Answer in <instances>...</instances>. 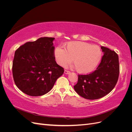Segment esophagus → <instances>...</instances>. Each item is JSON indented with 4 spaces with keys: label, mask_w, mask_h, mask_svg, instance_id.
<instances>
[{
    "label": "esophagus",
    "mask_w": 132,
    "mask_h": 132,
    "mask_svg": "<svg viewBox=\"0 0 132 132\" xmlns=\"http://www.w3.org/2000/svg\"><path fill=\"white\" fill-rule=\"evenodd\" d=\"M70 72L69 71H68V70H64V73L65 74H69Z\"/></svg>",
    "instance_id": "esophagus-1"
}]
</instances>
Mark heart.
I'll use <instances>...</instances> for the list:
<instances>
[{
  "label": "heart",
  "instance_id": "1",
  "mask_svg": "<svg viewBox=\"0 0 132 132\" xmlns=\"http://www.w3.org/2000/svg\"><path fill=\"white\" fill-rule=\"evenodd\" d=\"M65 50L58 47L54 50V56L59 65L65 66L71 62L76 70L80 74L93 71L101 59L102 52L98 46L81 41L67 43Z\"/></svg>",
  "mask_w": 132,
  "mask_h": 132
}]
</instances>
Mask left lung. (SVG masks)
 Returning <instances> with one entry per match:
<instances>
[{
	"label": "left lung",
	"mask_w": 132,
	"mask_h": 132,
	"mask_svg": "<svg viewBox=\"0 0 132 132\" xmlns=\"http://www.w3.org/2000/svg\"><path fill=\"white\" fill-rule=\"evenodd\" d=\"M103 52L100 64L95 71L86 75H78L74 86L75 91L81 97L96 100L105 96L113 89L119 74L118 54L114 51L101 46Z\"/></svg>",
	"instance_id": "1"
}]
</instances>
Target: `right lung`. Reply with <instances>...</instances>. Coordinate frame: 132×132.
<instances>
[{
    "instance_id": "obj_1",
    "label": "right lung",
    "mask_w": 132,
    "mask_h": 132,
    "mask_svg": "<svg viewBox=\"0 0 132 132\" xmlns=\"http://www.w3.org/2000/svg\"><path fill=\"white\" fill-rule=\"evenodd\" d=\"M53 37L27 42L16 50L12 71L15 85L28 95L39 96L52 89L64 70L55 61Z\"/></svg>"
}]
</instances>
